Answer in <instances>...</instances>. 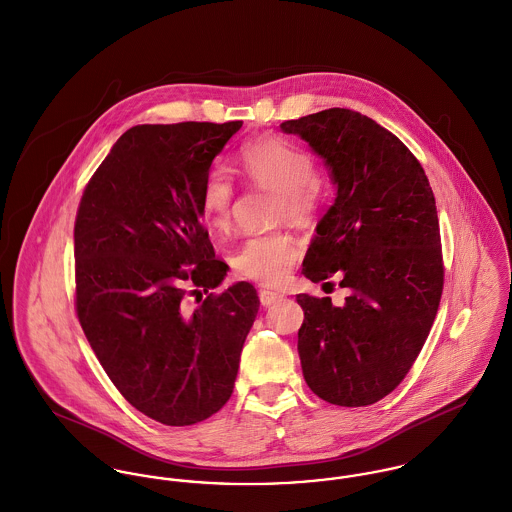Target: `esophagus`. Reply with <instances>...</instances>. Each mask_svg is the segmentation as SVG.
Masks as SVG:
<instances>
[{"instance_id":"1","label":"esophagus","mask_w":512,"mask_h":512,"mask_svg":"<svg viewBox=\"0 0 512 512\" xmlns=\"http://www.w3.org/2000/svg\"><path fill=\"white\" fill-rule=\"evenodd\" d=\"M260 303L264 305V307H270V305H274V303H278L283 299V295L278 293V291H272V289H260Z\"/></svg>"}]
</instances>
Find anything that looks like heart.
<instances>
[{
    "label": "heart",
    "instance_id": "heart-1",
    "mask_svg": "<svg viewBox=\"0 0 512 512\" xmlns=\"http://www.w3.org/2000/svg\"><path fill=\"white\" fill-rule=\"evenodd\" d=\"M238 172L254 186L276 191V219L293 223L307 221L321 195L315 158L291 140L270 137L244 144L236 154ZM233 180L227 170L215 168L207 174L199 213L203 223L217 234H225L233 221ZM299 258V246L287 233L256 234L246 238L233 252L234 272L264 285H278L287 278Z\"/></svg>",
    "mask_w": 512,
    "mask_h": 512
}]
</instances>
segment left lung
<instances>
[{
  "label": "left lung",
  "instance_id": "obj_1",
  "mask_svg": "<svg viewBox=\"0 0 512 512\" xmlns=\"http://www.w3.org/2000/svg\"><path fill=\"white\" fill-rule=\"evenodd\" d=\"M279 129L311 146L336 187L303 276L319 283L336 274L350 291L340 307L330 297L297 295L303 377L326 403L373 405L405 379L440 305L432 187L411 150L358 111L325 109Z\"/></svg>",
  "mask_w": 512,
  "mask_h": 512
}]
</instances>
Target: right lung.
I'll return each mask as SVG.
<instances>
[{
	"instance_id": "obj_1",
	"label": "right lung",
	"mask_w": 512,
	"mask_h": 512,
	"mask_svg": "<svg viewBox=\"0 0 512 512\" xmlns=\"http://www.w3.org/2000/svg\"><path fill=\"white\" fill-rule=\"evenodd\" d=\"M240 127L129 129L93 174L76 217L80 325L121 395L168 426L209 419L231 399L260 307L248 281L209 293L229 266L215 258L199 213L211 164Z\"/></svg>"
}]
</instances>
